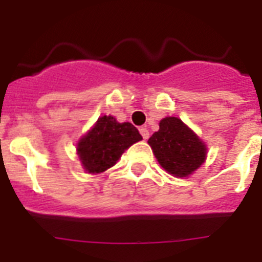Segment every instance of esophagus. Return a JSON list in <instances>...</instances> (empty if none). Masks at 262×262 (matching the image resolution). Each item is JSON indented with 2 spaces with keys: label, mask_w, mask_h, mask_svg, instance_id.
I'll return each mask as SVG.
<instances>
[{
  "label": "esophagus",
  "mask_w": 262,
  "mask_h": 262,
  "mask_svg": "<svg viewBox=\"0 0 262 262\" xmlns=\"http://www.w3.org/2000/svg\"><path fill=\"white\" fill-rule=\"evenodd\" d=\"M140 134H142L143 139H148V136H149V133H148L147 127H140Z\"/></svg>",
  "instance_id": "1"
}]
</instances>
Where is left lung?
<instances>
[{
    "label": "left lung",
    "mask_w": 262,
    "mask_h": 262,
    "mask_svg": "<svg viewBox=\"0 0 262 262\" xmlns=\"http://www.w3.org/2000/svg\"><path fill=\"white\" fill-rule=\"evenodd\" d=\"M148 144L160 165L178 177L191 174L205 161V144L178 118H164L160 122V129L149 138Z\"/></svg>",
    "instance_id": "1"
}]
</instances>
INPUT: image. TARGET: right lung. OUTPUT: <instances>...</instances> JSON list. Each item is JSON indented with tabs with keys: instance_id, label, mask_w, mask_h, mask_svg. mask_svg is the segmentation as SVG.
<instances>
[{
	"instance_id": "obj_1",
	"label": "right lung",
	"mask_w": 262,
	"mask_h": 262,
	"mask_svg": "<svg viewBox=\"0 0 262 262\" xmlns=\"http://www.w3.org/2000/svg\"><path fill=\"white\" fill-rule=\"evenodd\" d=\"M142 139L131 123H118L114 117L103 115L80 140L78 156L88 172L101 173L114 165L127 148Z\"/></svg>"
}]
</instances>
